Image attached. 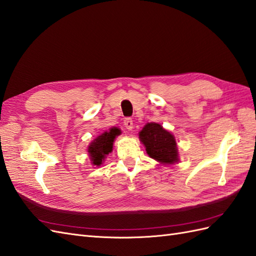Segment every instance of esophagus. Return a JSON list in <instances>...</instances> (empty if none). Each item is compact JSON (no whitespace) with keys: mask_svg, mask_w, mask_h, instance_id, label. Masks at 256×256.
Segmentation results:
<instances>
[{"mask_svg":"<svg viewBox=\"0 0 256 256\" xmlns=\"http://www.w3.org/2000/svg\"><path fill=\"white\" fill-rule=\"evenodd\" d=\"M124 126L126 127L127 130H132L134 128V122L132 118H126V120H124Z\"/></svg>","mask_w":256,"mask_h":256,"instance_id":"34e87169","label":"esophagus"}]
</instances>
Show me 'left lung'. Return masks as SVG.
<instances>
[{
	"label": "left lung",
	"instance_id": "8db88e82",
	"mask_svg": "<svg viewBox=\"0 0 256 256\" xmlns=\"http://www.w3.org/2000/svg\"><path fill=\"white\" fill-rule=\"evenodd\" d=\"M139 138L144 144L150 158L156 160L162 164H175L178 162V148L175 136L160 124H146L139 132Z\"/></svg>",
	"mask_w": 256,
	"mask_h": 256
}]
</instances>
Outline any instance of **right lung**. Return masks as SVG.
Listing matches in <instances>:
<instances>
[{"mask_svg": "<svg viewBox=\"0 0 256 256\" xmlns=\"http://www.w3.org/2000/svg\"><path fill=\"white\" fill-rule=\"evenodd\" d=\"M120 134V130L116 127H113L108 132H103L101 136H98L96 139L91 142L88 152L93 165L100 166L102 164V162L106 158V155L113 150V143L115 138Z\"/></svg>", "mask_w": 256, "mask_h": 256, "instance_id": "1", "label": "right lung"}]
</instances>
